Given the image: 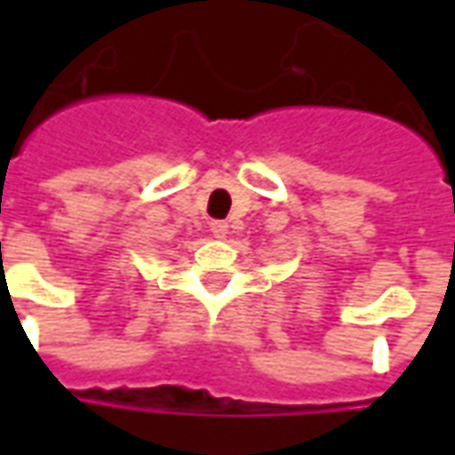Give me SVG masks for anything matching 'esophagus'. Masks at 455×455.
I'll use <instances>...</instances> for the list:
<instances>
[{"label": "esophagus", "instance_id": "1", "mask_svg": "<svg viewBox=\"0 0 455 455\" xmlns=\"http://www.w3.org/2000/svg\"><path fill=\"white\" fill-rule=\"evenodd\" d=\"M212 234L217 238H224L228 234V224L227 221H212Z\"/></svg>", "mask_w": 455, "mask_h": 455}]
</instances>
